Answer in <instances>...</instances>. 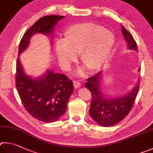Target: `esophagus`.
I'll list each match as a JSON object with an SVG mask.
<instances>
[{
  "label": "esophagus",
  "instance_id": "obj_1",
  "mask_svg": "<svg viewBox=\"0 0 153 153\" xmlns=\"http://www.w3.org/2000/svg\"><path fill=\"white\" fill-rule=\"evenodd\" d=\"M73 85H74V87L76 88V89H77V88H79V87H81V83L80 82L77 81H73Z\"/></svg>",
  "mask_w": 153,
  "mask_h": 153
}]
</instances>
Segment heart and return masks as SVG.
Wrapping results in <instances>:
<instances>
[{"instance_id": "1", "label": "heart", "mask_w": 153, "mask_h": 153, "mask_svg": "<svg viewBox=\"0 0 153 153\" xmlns=\"http://www.w3.org/2000/svg\"><path fill=\"white\" fill-rule=\"evenodd\" d=\"M114 43L112 32L97 24L82 23L67 29L63 42L56 43L55 50L64 66H68L76 60V54L80 53L81 62L90 71H94L105 62Z\"/></svg>"}]
</instances>
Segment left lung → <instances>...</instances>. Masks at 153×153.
I'll return each mask as SVG.
<instances>
[{
  "mask_svg": "<svg viewBox=\"0 0 153 153\" xmlns=\"http://www.w3.org/2000/svg\"><path fill=\"white\" fill-rule=\"evenodd\" d=\"M122 32L128 43V48L138 50L135 39L123 25ZM100 72H99L88 79L85 83V87L90 91L92 95L89 114L97 124L102 126H111L121 122L130 113L138 95L139 84L125 97L105 99L100 91Z\"/></svg>",
  "mask_w": 153,
  "mask_h": 153,
  "instance_id": "obj_1",
  "label": "left lung"
}]
</instances>
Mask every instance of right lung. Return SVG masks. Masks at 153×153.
Wrapping results in <instances>:
<instances>
[{
    "mask_svg": "<svg viewBox=\"0 0 153 153\" xmlns=\"http://www.w3.org/2000/svg\"><path fill=\"white\" fill-rule=\"evenodd\" d=\"M64 16L48 15L40 18L27 31L20 42L18 56L26 49L32 35L52 33L56 23ZM15 84L24 108L35 118L45 123L54 122L66 110L73 92L72 81L63 74L47 71L39 79H32L24 74L19 57L16 64Z\"/></svg>",
    "mask_w": 153,
    "mask_h": 153,
    "instance_id": "add662e5",
    "label": "right lung"
}]
</instances>
